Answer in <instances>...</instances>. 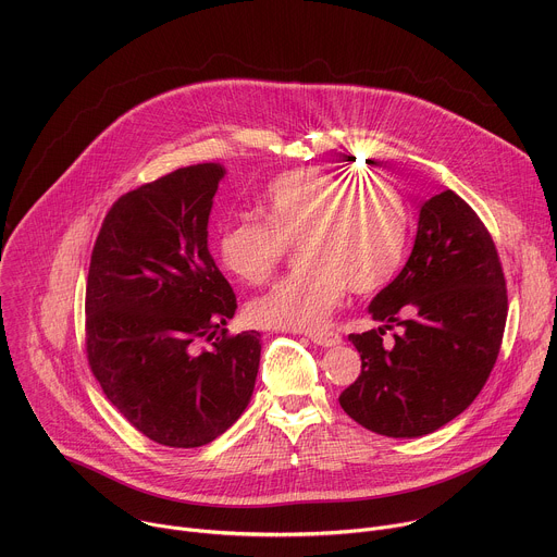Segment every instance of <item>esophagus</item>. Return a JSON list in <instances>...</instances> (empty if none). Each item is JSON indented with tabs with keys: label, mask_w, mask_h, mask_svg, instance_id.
<instances>
[{
	"label": "esophagus",
	"mask_w": 557,
	"mask_h": 557,
	"mask_svg": "<svg viewBox=\"0 0 557 557\" xmlns=\"http://www.w3.org/2000/svg\"><path fill=\"white\" fill-rule=\"evenodd\" d=\"M306 337H308L312 344L322 346V348H331V346L342 344V337H339L337 333H333V331H308Z\"/></svg>",
	"instance_id": "esophagus-1"
}]
</instances>
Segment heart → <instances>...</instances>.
Listing matches in <instances>:
<instances>
[{"label":"heart","instance_id":"1","mask_svg":"<svg viewBox=\"0 0 557 557\" xmlns=\"http://www.w3.org/2000/svg\"><path fill=\"white\" fill-rule=\"evenodd\" d=\"M267 222L243 220L218 240L222 267L247 284L273 275L290 243L301 240L306 264L253 299L260 326L306 331L326 322L348 286L372 293L399 269L408 243V213L385 178L350 181L320 170L275 178L262 200Z\"/></svg>","mask_w":557,"mask_h":557}]
</instances>
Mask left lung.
<instances>
[{"mask_svg":"<svg viewBox=\"0 0 557 557\" xmlns=\"http://www.w3.org/2000/svg\"><path fill=\"white\" fill-rule=\"evenodd\" d=\"M368 312L379 331L348 337L361 355L359 379L339 396L350 419L417 438L471 406L503 344L507 288L490 231L451 189L421 205L412 253ZM392 325L400 335L385 347Z\"/></svg>","mask_w":557,"mask_h":557,"instance_id":"1","label":"left lung"}]
</instances>
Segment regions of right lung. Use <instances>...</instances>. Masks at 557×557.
Returning a JSON list of instances; mask_svg holds the SVG:
<instances>
[{
	"instance_id": "right-lung-1",
	"label": "right lung",
	"mask_w": 557,
	"mask_h": 557,
	"mask_svg": "<svg viewBox=\"0 0 557 557\" xmlns=\"http://www.w3.org/2000/svg\"><path fill=\"white\" fill-rule=\"evenodd\" d=\"M224 174L220 163L181 168L121 196L90 260V368L110 404L168 447L224 434L247 410L260 368L258 331L226 335L235 295L209 253Z\"/></svg>"
}]
</instances>
